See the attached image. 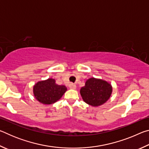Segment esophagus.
Masks as SVG:
<instances>
[{
  "label": "esophagus",
  "instance_id": "34e87169",
  "mask_svg": "<svg viewBox=\"0 0 149 149\" xmlns=\"http://www.w3.org/2000/svg\"><path fill=\"white\" fill-rule=\"evenodd\" d=\"M69 87H70V89H76V85L74 84H70Z\"/></svg>",
  "mask_w": 149,
  "mask_h": 149
}]
</instances>
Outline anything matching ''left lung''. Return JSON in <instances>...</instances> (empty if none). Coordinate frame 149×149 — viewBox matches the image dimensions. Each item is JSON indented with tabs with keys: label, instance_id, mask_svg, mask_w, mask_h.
I'll use <instances>...</instances> for the list:
<instances>
[{
	"label": "left lung",
	"instance_id": "8db88e82",
	"mask_svg": "<svg viewBox=\"0 0 149 149\" xmlns=\"http://www.w3.org/2000/svg\"><path fill=\"white\" fill-rule=\"evenodd\" d=\"M112 87L105 80L91 77L81 88L80 94L84 101L92 107H99L104 104L110 99Z\"/></svg>",
	"mask_w": 149,
	"mask_h": 149
}]
</instances>
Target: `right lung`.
Returning a JSON list of instances; mask_svg holds the SVG:
<instances>
[{
  "instance_id": "1",
  "label": "right lung",
  "mask_w": 149,
  "mask_h": 149,
  "mask_svg": "<svg viewBox=\"0 0 149 149\" xmlns=\"http://www.w3.org/2000/svg\"><path fill=\"white\" fill-rule=\"evenodd\" d=\"M67 91L65 85H59L52 78L40 81L35 84L33 91L35 99L44 104H51L58 101Z\"/></svg>"
}]
</instances>
